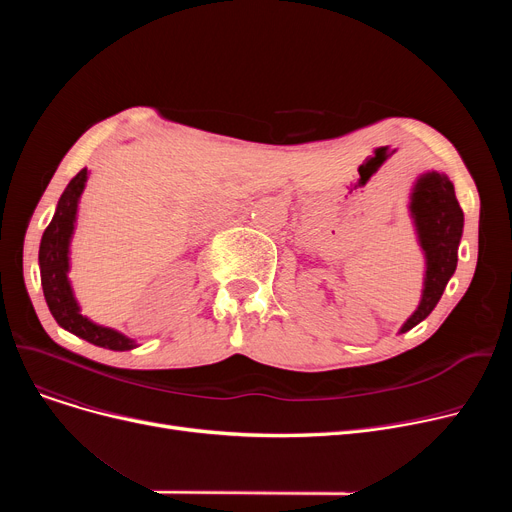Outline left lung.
Listing matches in <instances>:
<instances>
[{
    "instance_id": "left-lung-1",
    "label": "left lung",
    "mask_w": 512,
    "mask_h": 512,
    "mask_svg": "<svg viewBox=\"0 0 512 512\" xmlns=\"http://www.w3.org/2000/svg\"><path fill=\"white\" fill-rule=\"evenodd\" d=\"M411 215L425 253V280L417 311L400 332H409L434 311L442 292L456 270L459 242L463 236V209L456 201L454 186L446 174H421L411 193Z\"/></svg>"
}]
</instances>
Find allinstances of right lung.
<instances>
[{
    "label": "right lung",
    "instance_id": "obj_1",
    "mask_svg": "<svg viewBox=\"0 0 512 512\" xmlns=\"http://www.w3.org/2000/svg\"><path fill=\"white\" fill-rule=\"evenodd\" d=\"M85 182H87V168L80 170L70 180V184L66 186V191L58 201L53 220L43 232L41 247H39L43 294L51 315L56 317V321L64 330L80 336L95 346L110 348V351H130V348L137 346L134 340L126 338L124 334L112 328L97 326L85 315H80V307L74 299L72 286L68 280L70 238L74 232L78 199L85 191Z\"/></svg>",
    "mask_w": 512,
    "mask_h": 512
}]
</instances>
